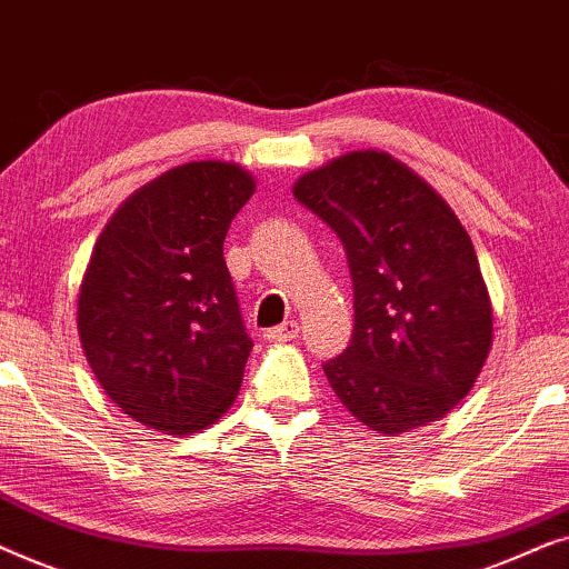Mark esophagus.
Segmentation results:
<instances>
[{
	"label": "esophagus",
	"instance_id": "34e87169",
	"mask_svg": "<svg viewBox=\"0 0 569 569\" xmlns=\"http://www.w3.org/2000/svg\"><path fill=\"white\" fill-rule=\"evenodd\" d=\"M298 333H300L298 321H284L282 326H274V329H269L267 333H263V337H267L269 341H292V339H298Z\"/></svg>",
	"mask_w": 569,
	"mask_h": 569
}]
</instances>
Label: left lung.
Masks as SVG:
<instances>
[{"label":"left lung","mask_w":569,"mask_h":569,"mask_svg":"<svg viewBox=\"0 0 569 569\" xmlns=\"http://www.w3.org/2000/svg\"><path fill=\"white\" fill-rule=\"evenodd\" d=\"M292 193L337 232L352 274V341L323 365L333 393L383 435L446 417L492 349V302L453 209L378 150L310 170Z\"/></svg>","instance_id":"obj_1"}]
</instances>
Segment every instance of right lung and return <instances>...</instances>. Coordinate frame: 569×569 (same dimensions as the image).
Wrapping results in <instances>:
<instances>
[{
	"mask_svg": "<svg viewBox=\"0 0 569 569\" xmlns=\"http://www.w3.org/2000/svg\"><path fill=\"white\" fill-rule=\"evenodd\" d=\"M253 191L236 162H186L131 193L92 248L77 298L84 357L150 430H204L240 391L253 341L222 243Z\"/></svg>",
	"mask_w": 569,
	"mask_h": 569,
	"instance_id": "1",
	"label": "right lung"
}]
</instances>
